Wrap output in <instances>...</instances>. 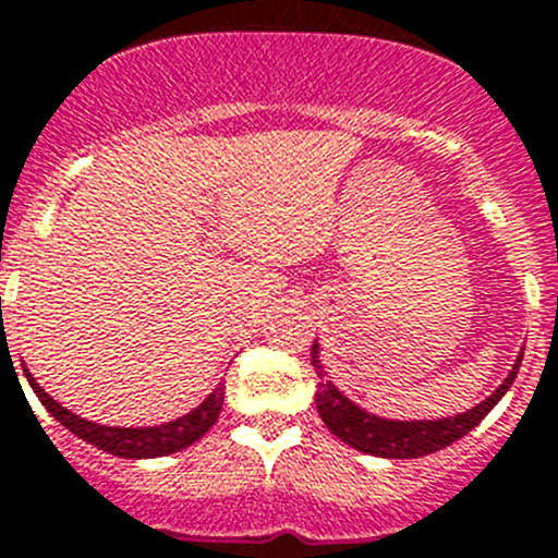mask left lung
<instances>
[{
    "label": "left lung",
    "mask_w": 558,
    "mask_h": 558,
    "mask_svg": "<svg viewBox=\"0 0 558 558\" xmlns=\"http://www.w3.org/2000/svg\"><path fill=\"white\" fill-rule=\"evenodd\" d=\"M520 362L522 353L517 365H513V371L508 373V379L486 401H481L474 410H469V413L440 421H385L365 413L362 407H356L353 401H348L345 396L339 393L331 381H326V373H323V365H319V345L317 339H314L312 365L319 376L317 399L314 401H317L319 418L326 421L328 429L339 440H345L348 447L360 449L365 454H376V458H424V454L438 452V449L449 447V444L460 440L466 433H472L474 426L492 413V407L506 396L508 387L513 385L517 371H520Z\"/></svg>",
    "instance_id": "obj_1"
}]
</instances>
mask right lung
Listing matches in <instances>:
<instances>
[{
    "label": "right lung",
    "mask_w": 558,
    "mask_h": 558,
    "mask_svg": "<svg viewBox=\"0 0 558 558\" xmlns=\"http://www.w3.org/2000/svg\"><path fill=\"white\" fill-rule=\"evenodd\" d=\"M24 376L31 381L33 393L38 396V401L50 410L52 418L61 421L70 433H75L77 438H84L86 444L104 449V452L109 454H118V458H162V454H171L179 452V449L191 447V444H196V440L219 421L221 404H225V385H219L196 407V410H193V413L182 415V418L171 421V424L145 426V429H123V426L92 424V421L70 413L66 407L52 401L50 396L38 387V381L33 379L31 373H24Z\"/></svg>",
    "instance_id": "obj_1"
}]
</instances>
